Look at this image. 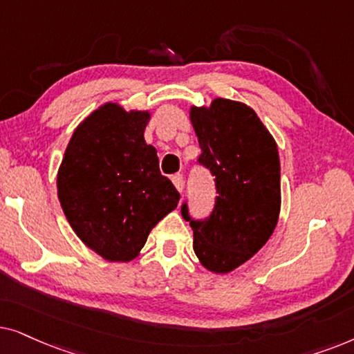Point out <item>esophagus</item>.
I'll return each mask as SVG.
<instances>
[{
  "instance_id": "1",
  "label": "esophagus",
  "mask_w": 354,
  "mask_h": 354,
  "mask_svg": "<svg viewBox=\"0 0 354 354\" xmlns=\"http://www.w3.org/2000/svg\"><path fill=\"white\" fill-rule=\"evenodd\" d=\"M171 181H173L174 187H176L180 192H183V189H185V178H183V174H174V176L171 178Z\"/></svg>"
}]
</instances>
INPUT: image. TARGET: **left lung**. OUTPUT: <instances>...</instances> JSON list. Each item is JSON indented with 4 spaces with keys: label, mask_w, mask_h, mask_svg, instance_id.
Segmentation results:
<instances>
[{
    "label": "left lung",
    "mask_w": 354,
    "mask_h": 354,
    "mask_svg": "<svg viewBox=\"0 0 354 354\" xmlns=\"http://www.w3.org/2000/svg\"><path fill=\"white\" fill-rule=\"evenodd\" d=\"M199 140V158L215 176V209L204 221H191L194 252L212 273L233 272L263 248L281 207L277 142L246 103L216 97L189 108ZM183 216L189 220L186 205Z\"/></svg>",
    "instance_id": "8db88e82"
}]
</instances>
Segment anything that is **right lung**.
<instances>
[{
    "label": "right lung",
    "instance_id": "add662e5",
    "mask_svg": "<svg viewBox=\"0 0 354 354\" xmlns=\"http://www.w3.org/2000/svg\"><path fill=\"white\" fill-rule=\"evenodd\" d=\"M149 110L108 102L74 129L56 174L71 228L108 262H131L149 233L180 202L160 174L157 150L144 139Z\"/></svg>",
    "mask_w": 354,
    "mask_h": 354
}]
</instances>
